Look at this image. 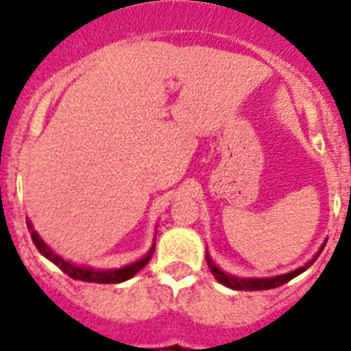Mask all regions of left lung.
Masks as SVG:
<instances>
[{
  "mask_svg": "<svg viewBox=\"0 0 351 351\" xmlns=\"http://www.w3.org/2000/svg\"><path fill=\"white\" fill-rule=\"evenodd\" d=\"M325 246H322V250L316 253L315 258L311 260V262H308L304 267L297 269V271L293 272H288V274H283V276H276V278H265V280H239V278H234V276H228L225 274V272L221 271V269H218L216 265H214V262L210 260L209 255H206V260H207V265H209L210 272L214 274V278L219 281V283H223L225 287L228 288H234V290H271V288H278L281 287V285L288 283L290 280H293L295 276H299L300 272H304L308 267H311L313 262H315L318 256H320V253L324 251Z\"/></svg>",
  "mask_w": 351,
  "mask_h": 351,
  "instance_id": "1",
  "label": "left lung"
}]
</instances>
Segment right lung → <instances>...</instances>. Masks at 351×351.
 I'll return each instance as SVG.
<instances>
[{"label": "right lung", "instance_id": "right-lung-1", "mask_svg": "<svg viewBox=\"0 0 351 351\" xmlns=\"http://www.w3.org/2000/svg\"><path fill=\"white\" fill-rule=\"evenodd\" d=\"M27 226H29V228H33L29 221H27ZM31 239H33V243H35L36 250H38L40 253L45 256V258H49L52 263H56V265H58V267H60L64 274H68L70 278H73V280L89 281V283H121V281L130 280V278H133V276L137 274V272L144 267L145 263L151 260V256H153V251H154V246H153L147 255L144 256V258L138 260V262H135V263H132V265H128V267L116 269V271H95V269L73 265V263L66 262V260H63L61 256L56 255L54 251H52L51 247H47V244L43 243L42 239L38 237V234H36L35 230H31Z\"/></svg>", "mask_w": 351, "mask_h": 351}]
</instances>
